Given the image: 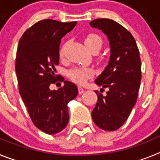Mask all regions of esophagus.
I'll list each match as a JSON object with an SVG mask.
<instances>
[{"label":"esophagus","instance_id":"1","mask_svg":"<svg viewBox=\"0 0 160 160\" xmlns=\"http://www.w3.org/2000/svg\"><path fill=\"white\" fill-rule=\"evenodd\" d=\"M78 89L79 94H82V93L84 92V89H83L82 87H80V86H79V87H78Z\"/></svg>","mask_w":160,"mask_h":160}]
</instances>
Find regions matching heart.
<instances>
[{
	"label": "heart",
	"instance_id": "obj_1",
	"mask_svg": "<svg viewBox=\"0 0 160 160\" xmlns=\"http://www.w3.org/2000/svg\"><path fill=\"white\" fill-rule=\"evenodd\" d=\"M84 42L90 51H98L102 46V39L99 35L90 32L86 35L84 38ZM63 56L62 49L60 50V57ZM93 75V70L90 68L74 67L69 70L68 77L74 82L78 84H84L87 82V78Z\"/></svg>",
	"mask_w": 160,
	"mask_h": 160
}]
</instances>
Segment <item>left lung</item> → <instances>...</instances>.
<instances>
[{"label":"left lung","mask_w":160,"mask_h":160,"mask_svg":"<svg viewBox=\"0 0 160 160\" xmlns=\"http://www.w3.org/2000/svg\"><path fill=\"white\" fill-rule=\"evenodd\" d=\"M90 25L101 29L111 46L108 65L95 80L98 86L108 91L105 96L95 91L98 101L92 118L101 129L115 131L123 125L137 101L141 82L139 51L132 34L118 22L100 18Z\"/></svg>","instance_id":"1"}]
</instances>
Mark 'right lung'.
Masks as SVG:
<instances>
[{"label": "right lung", "instance_id": "add662e5", "mask_svg": "<svg viewBox=\"0 0 160 160\" xmlns=\"http://www.w3.org/2000/svg\"><path fill=\"white\" fill-rule=\"evenodd\" d=\"M76 24L42 20L24 32L18 44L15 69L20 94L33 124L49 135L66 128L67 104L78 94L76 85L69 81L58 90L49 89L50 84L62 81L55 74L61 39Z\"/></svg>", "mask_w": 160, "mask_h": 160}]
</instances>
